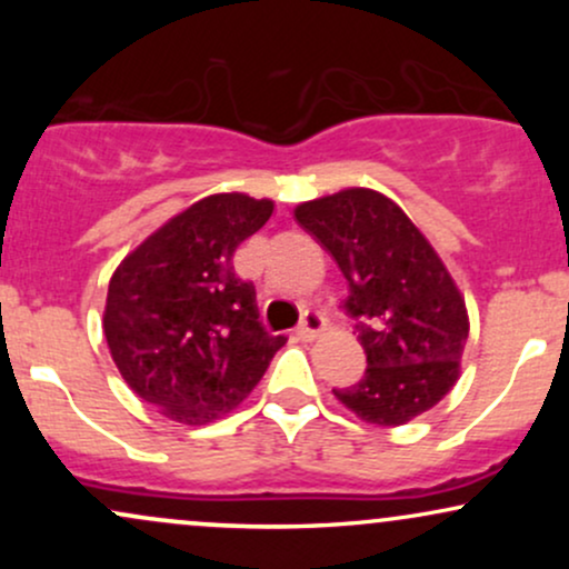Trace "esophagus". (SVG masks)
I'll use <instances>...</instances> for the list:
<instances>
[{
    "label": "esophagus",
    "mask_w": 569,
    "mask_h": 569,
    "mask_svg": "<svg viewBox=\"0 0 569 569\" xmlns=\"http://www.w3.org/2000/svg\"><path fill=\"white\" fill-rule=\"evenodd\" d=\"M323 326H326L323 316H318V312H305V318H302V323H299L297 335H299V339H316L323 331Z\"/></svg>",
    "instance_id": "obj_1"
}]
</instances>
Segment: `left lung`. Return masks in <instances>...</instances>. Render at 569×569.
Returning <instances> with one entry per match:
<instances>
[{
  "mask_svg": "<svg viewBox=\"0 0 569 569\" xmlns=\"http://www.w3.org/2000/svg\"><path fill=\"white\" fill-rule=\"evenodd\" d=\"M293 219L331 253L345 280L367 371L335 396L361 420L403 426L452 390L468 339L466 302L447 267L380 192L342 189L302 202Z\"/></svg>",
  "mask_w": 569,
  "mask_h": 569,
  "instance_id": "8db88e82",
  "label": "left lung"
}]
</instances>
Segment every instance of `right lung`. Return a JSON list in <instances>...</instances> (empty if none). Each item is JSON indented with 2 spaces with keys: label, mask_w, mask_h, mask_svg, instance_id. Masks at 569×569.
<instances>
[{
  "label": "right lung",
  "mask_w": 569,
  "mask_h": 569,
  "mask_svg": "<svg viewBox=\"0 0 569 569\" xmlns=\"http://www.w3.org/2000/svg\"><path fill=\"white\" fill-rule=\"evenodd\" d=\"M270 217L272 200L211 194L149 234L109 280L103 335L117 369L176 422L202 426L238 407L286 345L259 323L257 291L232 267Z\"/></svg>",
  "instance_id": "obj_1"
}]
</instances>
